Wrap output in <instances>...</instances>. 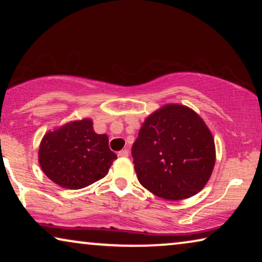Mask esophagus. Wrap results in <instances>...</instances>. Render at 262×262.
I'll use <instances>...</instances> for the list:
<instances>
[{"mask_svg":"<svg viewBox=\"0 0 262 262\" xmlns=\"http://www.w3.org/2000/svg\"><path fill=\"white\" fill-rule=\"evenodd\" d=\"M118 156H120V157H127V156H128V150H126V149L121 150V151L118 152Z\"/></svg>","mask_w":262,"mask_h":262,"instance_id":"esophagus-1","label":"esophagus"}]
</instances>
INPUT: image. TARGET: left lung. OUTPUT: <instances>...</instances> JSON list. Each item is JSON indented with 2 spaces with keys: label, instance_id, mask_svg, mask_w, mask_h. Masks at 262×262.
Returning a JSON list of instances; mask_svg holds the SVG:
<instances>
[{
  "label": "left lung",
  "instance_id": "obj_1",
  "mask_svg": "<svg viewBox=\"0 0 262 262\" xmlns=\"http://www.w3.org/2000/svg\"><path fill=\"white\" fill-rule=\"evenodd\" d=\"M135 170L143 187L160 198L187 199L212 174V134L194 111L170 103L150 114L132 145Z\"/></svg>",
  "mask_w": 262,
  "mask_h": 262
}]
</instances>
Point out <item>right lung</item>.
Listing matches in <instances>:
<instances>
[{
    "label": "right lung",
    "instance_id": "right-lung-1",
    "mask_svg": "<svg viewBox=\"0 0 262 262\" xmlns=\"http://www.w3.org/2000/svg\"><path fill=\"white\" fill-rule=\"evenodd\" d=\"M39 164L60 187L80 189L105 178L117 159L107 135H98L92 119L70 121L49 131L39 146Z\"/></svg>",
    "mask_w": 262,
    "mask_h": 262
}]
</instances>
